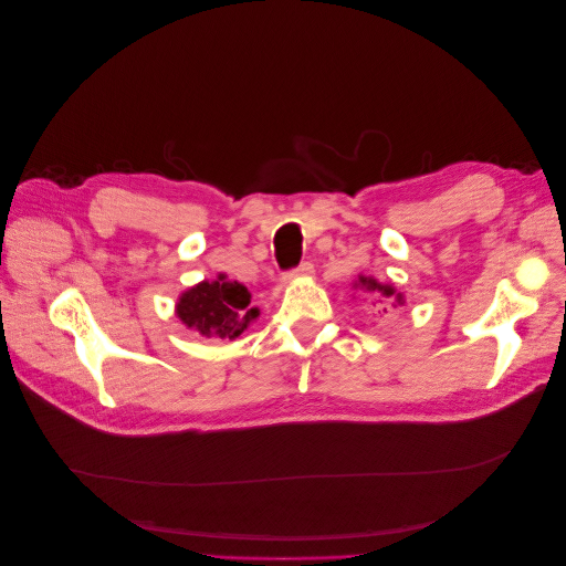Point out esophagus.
<instances>
[{"instance_id": "obj_1", "label": "esophagus", "mask_w": 566, "mask_h": 566, "mask_svg": "<svg viewBox=\"0 0 566 566\" xmlns=\"http://www.w3.org/2000/svg\"><path fill=\"white\" fill-rule=\"evenodd\" d=\"M314 276V264H310V262H304L300 269H295L293 273H287V279L293 281V279H312Z\"/></svg>"}]
</instances>
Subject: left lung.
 I'll use <instances>...</instances> for the list:
<instances>
[{"mask_svg": "<svg viewBox=\"0 0 566 566\" xmlns=\"http://www.w3.org/2000/svg\"><path fill=\"white\" fill-rule=\"evenodd\" d=\"M352 287L358 290V293H364L368 297L370 306H382V312H385L387 304L394 306V310L406 304L403 293H399V290L394 287L391 283H380L378 279L364 276V273H358V279L352 283Z\"/></svg>", "mask_w": 566, "mask_h": 566, "instance_id": "1", "label": "left lung"}]
</instances>
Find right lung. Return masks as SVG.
<instances>
[{
  "instance_id": "add662e5",
  "label": "right lung",
  "mask_w": 566,
  "mask_h": 566,
  "mask_svg": "<svg viewBox=\"0 0 566 566\" xmlns=\"http://www.w3.org/2000/svg\"><path fill=\"white\" fill-rule=\"evenodd\" d=\"M250 290L219 273L214 281H200L179 295L175 316L202 339H235L260 318L250 306Z\"/></svg>"
}]
</instances>
